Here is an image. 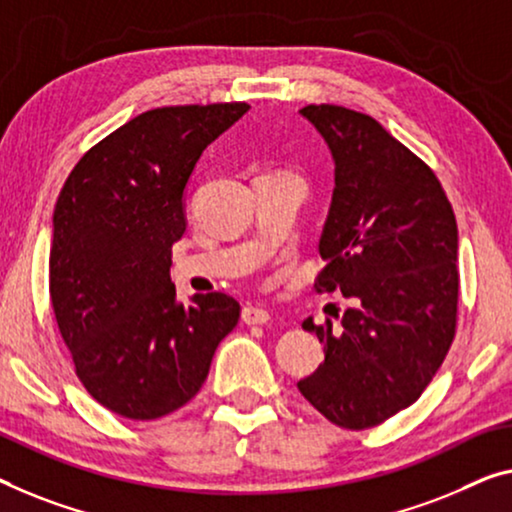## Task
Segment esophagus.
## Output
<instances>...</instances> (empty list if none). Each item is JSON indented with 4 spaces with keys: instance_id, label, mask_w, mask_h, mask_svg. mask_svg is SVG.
Returning a JSON list of instances; mask_svg holds the SVG:
<instances>
[{
    "instance_id": "1",
    "label": "esophagus",
    "mask_w": 512,
    "mask_h": 512,
    "mask_svg": "<svg viewBox=\"0 0 512 512\" xmlns=\"http://www.w3.org/2000/svg\"><path fill=\"white\" fill-rule=\"evenodd\" d=\"M241 319L246 324H266L271 319V315L269 310L262 308V305H248V308H243Z\"/></svg>"
}]
</instances>
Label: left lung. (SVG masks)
I'll return each instance as SVG.
<instances>
[{"mask_svg":"<svg viewBox=\"0 0 512 512\" xmlns=\"http://www.w3.org/2000/svg\"><path fill=\"white\" fill-rule=\"evenodd\" d=\"M329 144L335 188L315 289L354 299L342 326L303 329L324 363L299 391L347 430L384 423L414 404L444 363L457 326V223L439 179L368 114L305 105Z\"/></svg>","mask_w":512,"mask_h":512,"instance_id":"1","label":"left lung"}]
</instances>
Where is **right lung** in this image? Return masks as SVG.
<instances>
[{
    "instance_id": "right-lung-1",
    "label": "right lung",
    "mask_w": 512,
    "mask_h": 512,
    "mask_svg": "<svg viewBox=\"0 0 512 512\" xmlns=\"http://www.w3.org/2000/svg\"><path fill=\"white\" fill-rule=\"evenodd\" d=\"M248 103L137 114L73 167L52 216L50 301L75 375L96 402L154 421L193 400L241 305L211 292L177 301L172 246L202 151Z\"/></svg>"
}]
</instances>
